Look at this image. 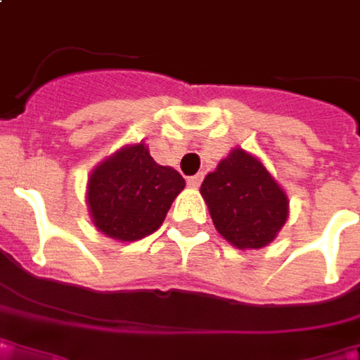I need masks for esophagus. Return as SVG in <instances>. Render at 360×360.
Masks as SVG:
<instances>
[{
    "label": "esophagus",
    "instance_id": "obj_1",
    "mask_svg": "<svg viewBox=\"0 0 360 360\" xmlns=\"http://www.w3.org/2000/svg\"><path fill=\"white\" fill-rule=\"evenodd\" d=\"M201 181H203V175H191V177H187V185L193 187V189H197L201 185Z\"/></svg>",
    "mask_w": 360,
    "mask_h": 360
}]
</instances>
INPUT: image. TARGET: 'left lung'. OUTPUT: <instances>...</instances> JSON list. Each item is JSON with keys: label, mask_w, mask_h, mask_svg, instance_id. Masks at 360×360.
Wrapping results in <instances>:
<instances>
[{"label": "left lung", "mask_w": 360, "mask_h": 360, "mask_svg": "<svg viewBox=\"0 0 360 360\" xmlns=\"http://www.w3.org/2000/svg\"><path fill=\"white\" fill-rule=\"evenodd\" d=\"M201 195L217 231L237 249H261L277 237L289 215L287 195L261 161L231 151L205 177Z\"/></svg>", "instance_id": "8db88e82"}]
</instances>
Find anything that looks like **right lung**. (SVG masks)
Instances as JSON below:
<instances>
[{
  "instance_id": "1",
  "label": "right lung",
  "mask_w": 360,
  "mask_h": 360,
  "mask_svg": "<svg viewBox=\"0 0 360 360\" xmlns=\"http://www.w3.org/2000/svg\"><path fill=\"white\" fill-rule=\"evenodd\" d=\"M185 179L175 169L153 161L137 143L105 159L89 177L87 203L101 233L119 241H137L161 227Z\"/></svg>"
}]
</instances>
